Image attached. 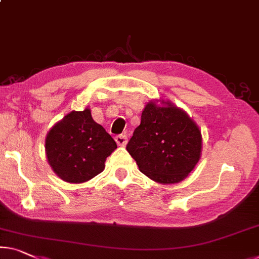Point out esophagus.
<instances>
[{"label": "esophagus", "mask_w": 259, "mask_h": 259, "mask_svg": "<svg viewBox=\"0 0 259 259\" xmlns=\"http://www.w3.org/2000/svg\"><path fill=\"white\" fill-rule=\"evenodd\" d=\"M115 141H116L117 145H119V146H125L126 142H128V137H126L125 135H117V136L115 137Z\"/></svg>", "instance_id": "34e87169"}]
</instances>
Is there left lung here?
<instances>
[{
  "label": "left lung",
  "instance_id": "obj_1",
  "mask_svg": "<svg viewBox=\"0 0 259 259\" xmlns=\"http://www.w3.org/2000/svg\"><path fill=\"white\" fill-rule=\"evenodd\" d=\"M126 150L151 180L178 184L200 160L201 131L186 111L171 101H149Z\"/></svg>",
  "mask_w": 259,
  "mask_h": 259
}]
</instances>
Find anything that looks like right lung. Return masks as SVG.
Wrapping results in <instances>:
<instances>
[{
	"mask_svg": "<svg viewBox=\"0 0 259 259\" xmlns=\"http://www.w3.org/2000/svg\"><path fill=\"white\" fill-rule=\"evenodd\" d=\"M117 148L91 109L72 110L46 135L45 153L52 171L69 184H82L105 169L107 157Z\"/></svg>",
	"mask_w": 259,
	"mask_h": 259,
	"instance_id": "obj_1",
	"label": "right lung"
}]
</instances>
